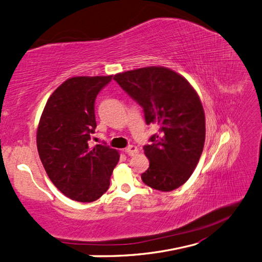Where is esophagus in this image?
I'll use <instances>...</instances> for the list:
<instances>
[{
  "instance_id": "1",
  "label": "esophagus",
  "mask_w": 262,
  "mask_h": 262,
  "mask_svg": "<svg viewBox=\"0 0 262 262\" xmlns=\"http://www.w3.org/2000/svg\"><path fill=\"white\" fill-rule=\"evenodd\" d=\"M125 152L127 154V155H129V156L136 155V154L138 152V148H137L136 146H134V145H129V146L127 147V148L125 149Z\"/></svg>"
}]
</instances>
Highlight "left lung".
Masks as SVG:
<instances>
[{
  "instance_id": "1",
  "label": "left lung",
  "mask_w": 262,
  "mask_h": 262,
  "mask_svg": "<svg viewBox=\"0 0 262 262\" xmlns=\"http://www.w3.org/2000/svg\"><path fill=\"white\" fill-rule=\"evenodd\" d=\"M118 85L143 107L146 124L159 133L145 145L149 167L143 182L160 191L184 185L199 162L206 138L203 105L184 76L163 66H148L114 76Z\"/></svg>"
}]
</instances>
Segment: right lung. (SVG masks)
I'll use <instances>...</instances> for the list:
<instances>
[{
	"label": "right lung",
	"instance_id": "right-lung-1",
	"mask_svg": "<svg viewBox=\"0 0 262 262\" xmlns=\"http://www.w3.org/2000/svg\"><path fill=\"white\" fill-rule=\"evenodd\" d=\"M108 76L66 79L48 99L39 119L36 144L44 169L56 188L80 203L95 201L110 187L119 152L106 145L91 147L97 94Z\"/></svg>",
	"mask_w": 262,
	"mask_h": 262
}]
</instances>
